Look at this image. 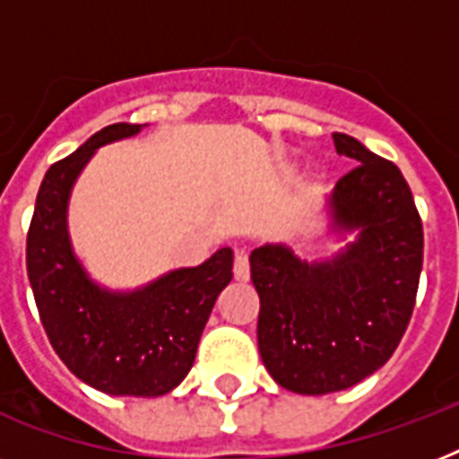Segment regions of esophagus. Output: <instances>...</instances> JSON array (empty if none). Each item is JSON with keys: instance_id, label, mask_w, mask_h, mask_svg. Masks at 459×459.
Segmentation results:
<instances>
[{"instance_id": "esophagus-1", "label": "esophagus", "mask_w": 459, "mask_h": 459, "mask_svg": "<svg viewBox=\"0 0 459 459\" xmlns=\"http://www.w3.org/2000/svg\"><path fill=\"white\" fill-rule=\"evenodd\" d=\"M233 276H236V281L250 279V262H247V255H245L243 250L236 252V259H233Z\"/></svg>"}]
</instances>
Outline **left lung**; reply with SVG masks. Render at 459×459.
Returning a JSON list of instances; mask_svg holds the SVG:
<instances>
[{
  "label": "left lung",
  "mask_w": 459,
  "mask_h": 459,
  "mask_svg": "<svg viewBox=\"0 0 459 459\" xmlns=\"http://www.w3.org/2000/svg\"><path fill=\"white\" fill-rule=\"evenodd\" d=\"M355 169L328 197L335 230L355 243L305 262L286 245L250 255L259 293L257 342L273 381L300 395L345 391L381 369L405 335L420 288L424 230L412 190L393 161L333 133Z\"/></svg>",
  "instance_id": "1"
}]
</instances>
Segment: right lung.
<instances>
[{"label":"right lung","mask_w":459,"mask_h":459,"mask_svg":"<svg viewBox=\"0 0 459 459\" xmlns=\"http://www.w3.org/2000/svg\"><path fill=\"white\" fill-rule=\"evenodd\" d=\"M114 124L49 166L32 212L25 264L39 321L61 362L97 391L157 398L173 391L195 362L212 307L233 279V250L200 266L176 269L147 286L100 288L74 255L66 229L71 187L97 147L140 133Z\"/></svg>","instance_id":"right-lung-1"}]
</instances>
